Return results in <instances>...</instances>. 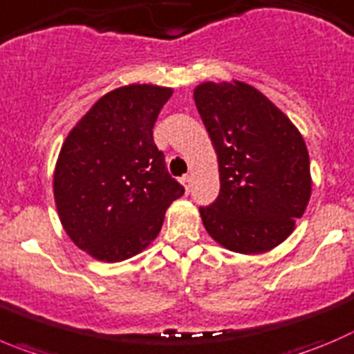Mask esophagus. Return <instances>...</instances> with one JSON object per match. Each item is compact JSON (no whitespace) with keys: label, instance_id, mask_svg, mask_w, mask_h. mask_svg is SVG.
Segmentation results:
<instances>
[{"label":"esophagus","instance_id":"1","mask_svg":"<svg viewBox=\"0 0 354 354\" xmlns=\"http://www.w3.org/2000/svg\"><path fill=\"white\" fill-rule=\"evenodd\" d=\"M180 180H183L184 187H186V193H189V189H191V175H184V177Z\"/></svg>","mask_w":354,"mask_h":354}]
</instances>
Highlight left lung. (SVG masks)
<instances>
[{
	"label": "left lung",
	"instance_id": "1",
	"mask_svg": "<svg viewBox=\"0 0 354 354\" xmlns=\"http://www.w3.org/2000/svg\"><path fill=\"white\" fill-rule=\"evenodd\" d=\"M218 160L221 191L200 207L222 247L259 254L294 231L311 196L309 154L292 121L254 86L203 83L194 90Z\"/></svg>",
	"mask_w": 354,
	"mask_h": 354
}]
</instances>
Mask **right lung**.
<instances>
[{"label": "right lung", "instance_id": "right-lung-1", "mask_svg": "<svg viewBox=\"0 0 354 354\" xmlns=\"http://www.w3.org/2000/svg\"><path fill=\"white\" fill-rule=\"evenodd\" d=\"M171 90L129 85L104 95L71 130L53 175L60 222L99 261L142 252L184 187L168 174L153 139Z\"/></svg>", "mask_w": 354, "mask_h": 354}]
</instances>
